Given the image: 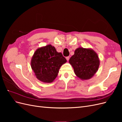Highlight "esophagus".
Segmentation results:
<instances>
[{
  "instance_id": "34e87169",
  "label": "esophagus",
  "mask_w": 122,
  "mask_h": 122,
  "mask_svg": "<svg viewBox=\"0 0 122 122\" xmlns=\"http://www.w3.org/2000/svg\"><path fill=\"white\" fill-rule=\"evenodd\" d=\"M66 60H67V61H68L69 60V58H70V57H69V56H67V57H66Z\"/></svg>"
}]
</instances>
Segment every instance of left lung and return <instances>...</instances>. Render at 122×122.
Here are the masks:
<instances>
[{"instance_id":"1","label":"left lung","mask_w":122,"mask_h":122,"mask_svg":"<svg viewBox=\"0 0 122 122\" xmlns=\"http://www.w3.org/2000/svg\"><path fill=\"white\" fill-rule=\"evenodd\" d=\"M69 62L75 75L82 80L92 78L97 72L100 65L98 54L92 48L82 47L75 50L74 54Z\"/></svg>"}]
</instances>
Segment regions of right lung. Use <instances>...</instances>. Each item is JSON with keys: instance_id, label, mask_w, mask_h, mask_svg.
<instances>
[{"instance_id": "right-lung-1", "label": "right lung", "mask_w": 122, "mask_h": 122, "mask_svg": "<svg viewBox=\"0 0 122 122\" xmlns=\"http://www.w3.org/2000/svg\"><path fill=\"white\" fill-rule=\"evenodd\" d=\"M66 62L62 53L49 44L35 51L30 65L36 78L44 83H51L56 78L61 66Z\"/></svg>"}]
</instances>
